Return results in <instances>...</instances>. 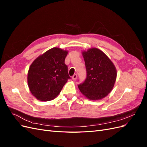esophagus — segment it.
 Returning <instances> with one entry per match:
<instances>
[{"label": "esophagus", "instance_id": "1", "mask_svg": "<svg viewBox=\"0 0 147 147\" xmlns=\"http://www.w3.org/2000/svg\"><path fill=\"white\" fill-rule=\"evenodd\" d=\"M77 78V74H74L73 76L72 77V79L74 80H76Z\"/></svg>", "mask_w": 147, "mask_h": 147}]
</instances>
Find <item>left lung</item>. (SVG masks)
<instances>
[{
	"instance_id": "obj_1",
	"label": "left lung",
	"mask_w": 147,
	"mask_h": 147,
	"mask_svg": "<svg viewBox=\"0 0 147 147\" xmlns=\"http://www.w3.org/2000/svg\"><path fill=\"white\" fill-rule=\"evenodd\" d=\"M86 69V78L78 85L86 98L96 100L104 98L112 91L117 79L116 67L105 53L96 48L82 51Z\"/></svg>"
}]
</instances>
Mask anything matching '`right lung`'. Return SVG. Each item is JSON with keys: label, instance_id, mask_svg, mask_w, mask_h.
Returning <instances> with one entry per match:
<instances>
[{"label": "right lung", "instance_id": "obj_1", "mask_svg": "<svg viewBox=\"0 0 147 147\" xmlns=\"http://www.w3.org/2000/svg\"><path fill=\"white\" fill-rule=\"evenodd\" d=\"M68 51L53 48L35 59L29 67L28 83L37 99L49 101L58 95L70 79L65 63Z\"/></svg>", "mask_w": 147, "mask_h": 147}]
</instances>
